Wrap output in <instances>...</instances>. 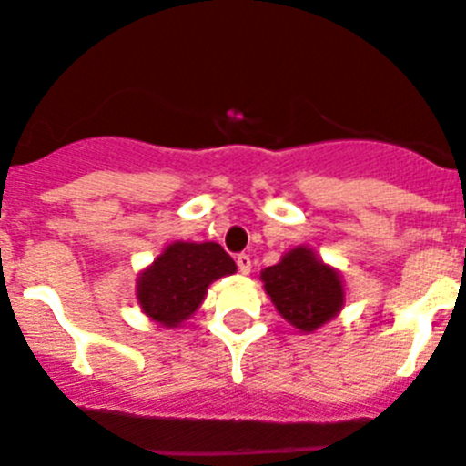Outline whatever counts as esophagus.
<instances>
[{"mask_svg":"<svg viewBox=\"0 0 466 466\" xmlns=\"http://www.w3.org/2000/svg\"><path fill=\"white\" fill-rule=\"evenodd\" d=\"M237 266H238V270H241V274L252 272V258H249V254H238Z\"/></svg>","mask_w":466,"mask_h":466,"instance_id":"1","label":"esophagus"}]
</instances>
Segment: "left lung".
Here are the masks:
<instances>
[{
	"instance_id": "8db88e82",
	"label": "left lung",
	"mask_w": 466,
	"mask_h": 466,
	"mask_svg": "<svg viewBox=\"0 0 466 466\" xmlns=\"http://www.w3.org/2000/svg\"><path fill=\"white\" fill-rule=\"evenodd\" d=\"M261 281L279 315L306 335L335 319L346 301L341 272L308 246L288 249L277 266L261 270Z\"/></svg>"
}]
</instances>
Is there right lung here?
Here are the masks:
<instances>
[{"label":"right lung","instance_id":"add662e5","mask_svg":"<svg viewBox=\"0 0 466 466\" xmlns=\"http://www.w3.org/2000/svg\"><path fill=\"white\" fill-rule=\"evenodd\" d=\"M237 272V263L214 241H174L138 274L136 301L163 328H180L205 301L208 288Z\"/></svg>","mask_w":466,"mask_h":466}]
</instances>
